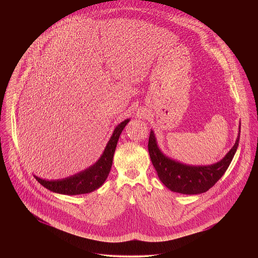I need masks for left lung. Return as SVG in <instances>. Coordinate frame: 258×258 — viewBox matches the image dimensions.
Here are the masks:
<instances>
[{"label":"left lung","mask_w":258,"mask_h":258,"mask_svg":"<svg viewBox=\"0 0 258 258\" xmlns=\"http://www.w3.org/2000/svg\"><path fill=\"white\" fill-rule=\"evenodd\" d=\"M239 134L234 146L221 162L211 166H187L167 158L157 146L153 131L150 132L148 150L159 179L168 188L184 195H198L209 190L222 177L236 152Z\"/></svg>","instance_id":"8db88e82"}]
</instances>
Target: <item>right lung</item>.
Wrapping results in <instances>:
<instances>
[{
	"label": "right lung",
	"instance_id": "right-lung-1",
	"mask_svg": "<svg viewBox=\"0 0 258 258\" xmlns=\"http://www.w3.org/2000/svg\"><path fill=\"white\" fill-rule=\"evenodd\" d=\"M128 122L129 119L121 122L115 128L113 135L111 136L110 140L107 143V146L105 148L101 158L90 168L86 169L83 172H80L79 174L74 175L73 177L62 180L45 181L35 176L36 180L41 185L51 191L71 196L91 192L96 188L100 187L109 175L118 139Z\"/></svg>",
	"mask_w": 258,
	"mask_h": 258
}]
</instances>
